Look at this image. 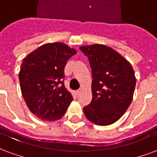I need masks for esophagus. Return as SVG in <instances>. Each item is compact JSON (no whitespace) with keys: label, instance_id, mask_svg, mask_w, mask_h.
<instances>
[{"label":"esophagus","instance_id":"1","mask_svg":"<svg viewBox=\"0 0 157 157\" xmlns=\"http://www.w3.org/2000/svg\"><path fill=\"white\" fill-rule=\"evenodd\" d=\"M80 92H81V89H79V90H76V92H75V93H76V94H77V95H78V94H79Z\"/></svg>","mask_w":157,"mask_h":157}]
</instances>
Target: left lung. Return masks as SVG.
<instances>
[{
  "instance_id": "left-lung-1",
  "label": "left lung",
  "mask_w": 157,
  "mask_h": 157,
  "mask_svg": "<svg viewBox=\"0 0 157 157\" xmlns=\"http://www.w3.org/2000/svg\"><path fill=\"white\" fill-rule=\"evenodd\" d=\"M92 70V100L83 107L86 118L98 125L115 123L133 99L136 79L131 64L109 47L94 44L80 47Z\"/></svg>"
}]
</instances>
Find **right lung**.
Listing matches in <instances>:
<instances>
[{
	"instance_id": "right-lung-1",
	"label": "right lung",
	"mask_w": 157,
	"mask_h": 157,
	"mask_svg": "<svg viewBox=\"0 0 157 157\" xmlns=\"http://www.w3.org/2000/svg\"><path fill=\"white\" fill-rule=\"evenodd\" d=\"M76 50L62 42L47 43L24 58L19 80L30 111L43 121L61 119L73 100L64 86V67Z\"/></svg>"
}]
</instances>
